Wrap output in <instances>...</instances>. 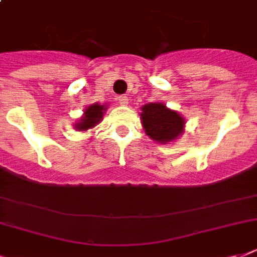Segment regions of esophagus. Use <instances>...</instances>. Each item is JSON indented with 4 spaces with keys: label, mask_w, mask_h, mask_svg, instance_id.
Segmentation results:
<instances>
[{
    "label": "esophagus",
    "mask_w": 257,
    "mask_h": 257,
    "mask_svg": "<svg viewBox=\"0 0 257 257\" xmlns=\"http://www.w3.org/2000/svg\"><path fill=\"white\" fill-rule=\"evenodd\" d=\"M117 101L120 105H126L128 104V96L125 94H121V96H117Z\"/></svg>",
    "instance_id": "obj_1"
}]
</instances>
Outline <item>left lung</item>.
<instances>
[{"label": "left lung", "mask_w": 257, "mask_h": 257, "mask_svg": "<svg viewBox=\"0 0 257 257\" xmlns=\"http://www.w3.org/2000/svg\"><path fill=\"white\" fill-rule=\"evenodd\" d=\"M141 121L147 135L157 143L167 144L183 133L184 118L161 102L144 105Z\"/></svg>", "instance_id": "1"}]
</instances>
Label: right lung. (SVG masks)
<instances>
[{"mask_svg":"<svg viewBox=\"0 0 257 257\" xmlns=\"http://www.w3.org/2000/svg\"><path fill=\"white\" fill-rule=\"evenodd\" d=\"M104 105H98V104H93L90 105L88 109L85 110V114L81 118V122H78L76 125V128L78 131H86L89 128H93L96 126V124H98L102 118V112L105 110Z\"/></svg>","mask_w":257,"mask_h":257,"instance_id":"right-lung-1","label":"right lung"}]
</instances>
